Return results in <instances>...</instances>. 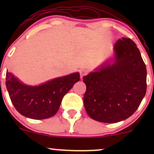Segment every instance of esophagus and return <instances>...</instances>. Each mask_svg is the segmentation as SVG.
I'll return each mask as SVG.
<instances>
[{
	"instance_id": "obj_1",
	"label": "esophagus",
	"mask_w": 154,
	"mask_h": 154,
	"mask_svg": "<svg viewBox=\"0 0 154 154\" xmlns=\"http://www.w3.org/2000/svg\"><path fill=\"white\" fill-rule=\"evenodd\" d=\"M88 74V71L85 69H81L79 70V75H80V77L82 78L84 76H85Z\"/></svg>"
}]
</instances>
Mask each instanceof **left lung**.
<instances>
[{"instance_id": "8db88e82", "label": "left lung", "mask_w": 154, "mask_h": 154, "mask_svg": "<svg viewBox=\"0 0 154 154\" xmlns=\"http://www.w3.org/2000/svg\"><path fill=\"white\" fill-rule=\"evenodd\" d=\"M114 57L83 77L84 106L92 119L116 123L132 116L146 93V64L136 44L119 39Z\"/></svg>"}]
</instances>
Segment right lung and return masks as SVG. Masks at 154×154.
I'll return each instance as SVG.
<instances>
[{
    "instance_id": "1",
    "label": "right lung",
    "mask_w": 154,
    "mask_h": 154,
    "mask_svg": "<svg viewBox=\"0 0 154 154\" xmlns=\"http://www.w3.org/2000/svg\"><path fill=\"white\" fill-rule=\"evenodd\" d=\"M79 80V73L58 77L37 86L24 84L11 72H6V85L11 100L19 113L33 119L54 116L63 97Z\"/></svg>"
}]
</instances>
